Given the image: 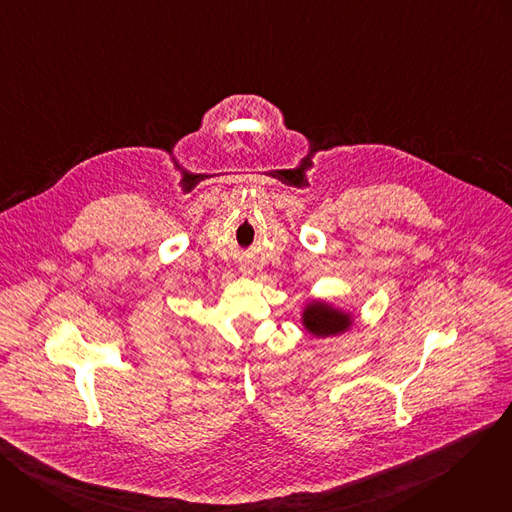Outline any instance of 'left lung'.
I'll return each mask as SVG.
<instances>
[{
    "instance_id": "8db88e82",
    "label": "left lung",
    "mask_w": 512,
    "mask_h": 512,
    "mask_svg": "<svg viewBox=\"0 0 512 512\" xmlns=\"http://www.w3.org/2000/svg\"><path fill=\"white\" fill-rule=\"evenodd\" d=\"M352 324L350 316L334 310L328 304L322 302H312L306 310H304V326L308 332H312L314 336H330V334H340L344 330H348Z\"/></svg>"
}]
</instances>
